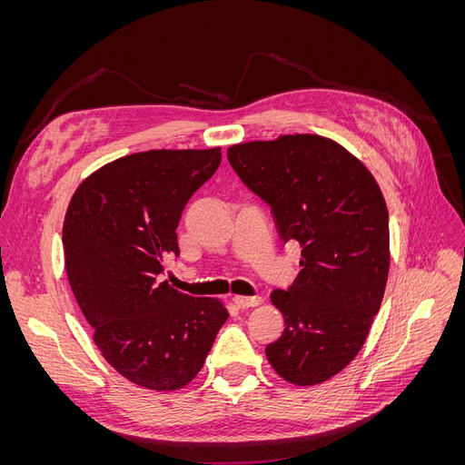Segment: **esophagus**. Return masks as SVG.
Returning a JSON list of instances; mask_svg holds the SVG:
<instances>
[{"label": "esophagus", "mask_w": 465, "mask_h": 465, "mask_svg": "<svg viewBox=\"0 0 465 465\" xmlns=\"http://www.w3.org/2000/svg\"><path fill=\"white\" fill-rule=\"evenodd\" d=\"M234 301V304L238 306V308H254V306H260L262 304V297H241V294H238V297H234L232 299Z\"/></svg>", "instance_id": "esophagus-1"}]
</instances>
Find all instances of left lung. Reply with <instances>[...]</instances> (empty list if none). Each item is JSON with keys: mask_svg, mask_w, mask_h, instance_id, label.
I'll return each instance as SVG.
<instances>
[{"mask_svg": "<svg viewBox=\"0 0 465 465\" xmlns=\"http://www.w3.org/2000/svg\"><path fill=\"white\" fill-rule=\"evenodd\" d=\"M244 184L272 205L281 238L301 242L302 270L272 304L285 331L265 357L294 386L341 372L367 341L390 272L382 190L353 153L316 134L227 149Z\"/></svg>", "mask_w": 465, "mask_h": 465, "instance_id": "8db88e82", "label": "left lung"}]
</instances>
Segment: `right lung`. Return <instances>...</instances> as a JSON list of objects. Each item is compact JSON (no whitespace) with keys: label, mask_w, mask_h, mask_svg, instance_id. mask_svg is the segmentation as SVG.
<instances>
[{"label":"right lung","mask_w":465,"mask_h":465,"mask_svg":"<svg viewBox=\"0 0 465 465\" xmlns=\"http://www.w3.org/2000/svg\"><path fill=\"white\" fill-rule=\"evenodd\" d=\"M219 163L221 147L125 154L83 180L65 211V272L93 341L112 369L147 390L190 384L229 318L223 301L161 281L163 262L180 254L182 211Z\"/></svg>","instance_id":"add662e5"}]
</instances>
